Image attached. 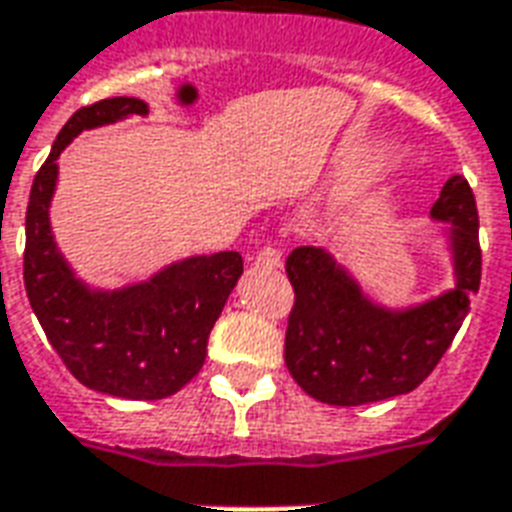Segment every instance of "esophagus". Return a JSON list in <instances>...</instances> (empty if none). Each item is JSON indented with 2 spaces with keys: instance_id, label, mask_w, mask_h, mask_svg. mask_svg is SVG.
Wrapping results in <instances>:
<instances>
[{
  "instance_id": "1",
  "label": "esophagus",
  "mask_w": 512,
  "mask_h": 512,
  "mask_svg": "<svg viewBox=\"0 0 512 512\" xmlns=\"http://www.w3.org/2000/svg\"><path fill=\"white\" fill-rule=\"evenodd\" d=\"M255 263L263 268H279L282 266V252H279L276 246H263V249L257 252Z\"/></svg>"
}]
</instances>
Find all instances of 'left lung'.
I'll return each mask as SVG.
<instances>
[{"label": "left lung", "instance_id": "1", "mask_svg": "<svg viewBox=\"0 0 512 512\" xmlns=\"http://www.w3.org/2000/svg\"><path fill=\"white\" fill-rule=\"evenodd\" d=\"M448 225L456 287L407 309H388L320 246L287 257L295 304L287 320L285 363L312 399L358 407L410 393L426 380L453 342L480 287L478 206L464 176H450L431 206Z\"/></svg>", "mask_w": 512, "mask_h": 512}]
</instances>
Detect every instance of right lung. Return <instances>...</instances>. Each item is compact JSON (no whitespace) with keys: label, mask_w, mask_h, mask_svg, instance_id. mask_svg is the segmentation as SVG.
<instances>
[{"label":"right lung","mask_w":512,"mask_h":512,"mask_svg":"<svg viewBox=\"0 0 512 512\" xmlns=\"http://www.w3.org/2000/svg\"><path fill=\"white\" fill-rule=\"evenodd\" d=\"M127 116H149V105L138 97L100 100L75 111L56 135L26 206L24 285L48 342L75 380L119 399L154 401L181 391L200 372L208 333L244 274V260L238 252L187 257L121 290H94L73 274L48 217L56 160L83 130Z\"/></svg>","instance_id":"1"}]
</instances>
